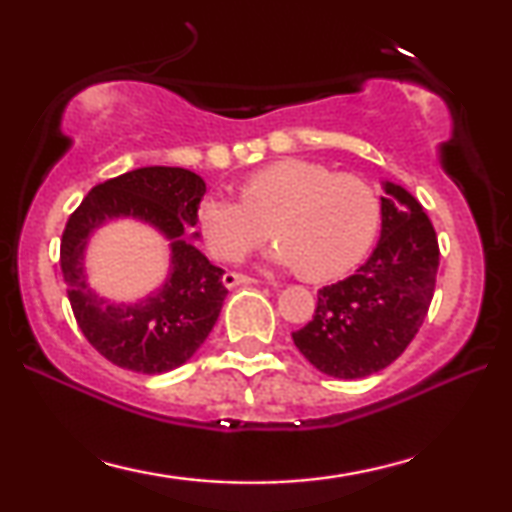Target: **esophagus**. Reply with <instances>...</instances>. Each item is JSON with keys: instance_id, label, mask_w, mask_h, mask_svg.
<instances>
[{"instance_id": "34e87169", "label": "esophagus", "mask_w": 512, "mask_h": 512, "mask_svg": "<svg viewBox=\"0 0 512 512\" xmlns=\"http://www.w3.org/2000/svg\"><path fill=\"white\" fill-rule=\"evenodd\" d=\"M247 284H256V279H251L247 275H237V272H226L223 275V286L233 289V286H247Z\"/></svg>"}]
</instances>
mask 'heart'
Returning <instances> with one entry per match:
<instances>
[{
  "label": "heart",
  "instance_id": "heart-1",
  "mask_svg": "<svg viewBox=\"0 0 512 512\" xmlns=\"http://www.w3.org/2000/svg\"><path fill=\"white\" fill-rule=\"evenodd\" d=\"M377 226L380 202L366 181L303 158L277 160L249 174L242 198L212 193L198 205L202 240L219 261H242L272 233L277 247L270 261L300 270L310 282L356 268Z\"/></svg>",
  "mask_w": 512,
  "mask_h": 512
}]
</instances>
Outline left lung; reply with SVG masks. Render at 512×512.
Wrapping results in <instances>:
<instances>
[{
    "instance_id": "8db88e82",
    "label": "left lung",
    "mask_w": 512,
    "mask_h": 512,
    "mask_svg": "<svg viewBox=\"0 0 512 512\" xmlns=\"http://www.w3.org/2000/svg\"><path fill=\"white\" fill-rule=\"evenodd\" d=\"M382 230L352 277L324 286L307 326L291 333L321 373L359 380L405 352L429 312L438 275V240L429 216L403 186L382 181Z\"/></svg>"
}]
</instances>
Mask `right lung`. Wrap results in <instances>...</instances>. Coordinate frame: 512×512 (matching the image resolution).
<instances>
[{
    "instance_id": "right-lung-1",
    "label": "right lung",
    "mask_w": 512,
    "mask_h": 512,
    "mask_svg": "<svg viewBox=\"0 0 512 512\" xmlns=\"http://www.w3.org/2000/svg\"><path fill=\"white\" fill-rule=\"evenodd\" d=\"M207 186L184 167H139L97 184L69 216L60 242L67 298L86 340L118 368L158 375L179 368L212 331L228 289L223 270L186 240L198 223ZM137 218L171 240V272L160 290L137 304H114L87 286L82 258L102 222ZM200 237V233H193Z\"/></svg>"
}]
</instances>
